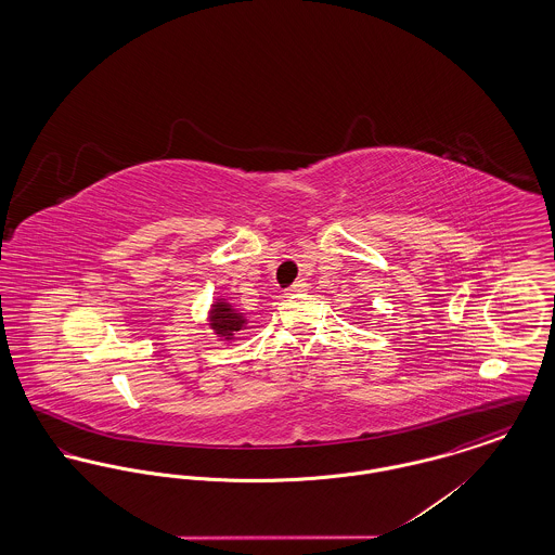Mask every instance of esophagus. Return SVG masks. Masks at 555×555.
Listing matches in <instances>:
<instances>
[{"label":"esophagus","mask_w":555,"mask_h":555,"mask_svg":"<svg viewBox=\"0 0 555 555\" xmlns=\"http://www.w3.org/2000/svg\"><path fill=\"white\" fill-rule=\"evenodd\" d=\"M301 291H308V283L306 281H295L287 289V295H295V293H301Z\"/></svg>","instance_id":"34e87169"}]
</instances>
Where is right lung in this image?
I'll return each instance as SVG.
<instances>
[{"mask_svg": "<svg viewBox=\"0 0 555 555\" xmlns=\"http://www.w3.org/2000/svg\"><path fill=\"white\" fill-rule=\"evenodd\" d=\"M211 326L214 331L224 337V339H233V333L238 331L245 324V318L235 312L229 304L224 301H216V306L211 308Z\"/></svg>", "mask_w": 555, "mask_h": 555, "instance_id": "1", "label": "right lung"}]
</instances>
